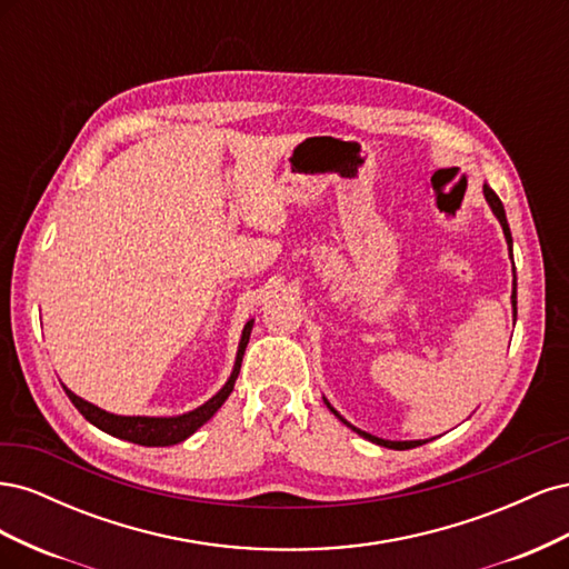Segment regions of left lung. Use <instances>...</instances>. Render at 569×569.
<instances>
[{"instance_id":"obj_1","label":"left lung","mask_w":569,"mask_h":569,"mask_svg":"<svg viewBox=\"0 0 569 569\" xmlns=\"http://www.w3.org/2000/svg\"><path fill=\"white\" fill-rule=\"evenodd\" d=\"M485 197H487V201H489V206H491V211L496 213L498 222H501V228H503V234H506V239H508V244H512V237H510V228H508V220H506V211H503L501 199L496 197V192H493V189H491L489 184H485ZM510 256H512V253H510ZM512 308H515V316H518V291H515V287H512ZM327 408H330L339 420H343L330 403H327ZM343 422H347V420H343ZM347 425H349V422H347ZM349 427H351V425H349ZM351 429H353V432H358L360 437L370 439L372 443H380V446H385V449H396V451L416 449V446H422V443H425V441H387V439H380V437H372V435H368V432H360V429H356V427H351Z\"/></svg>"}]
</instances>
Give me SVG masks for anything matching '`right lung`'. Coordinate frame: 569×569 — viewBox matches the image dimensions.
Listing matches in <instances>:
<instances>
[{
    "label": "right lung",
    "instance_id": "1",
    "mask_svg": "<svg viewBox=\"0 0 569 569\" xmlns=\"http://www.w3.org/2000/svg\"><path fill=\"white\" fill-rule=\"evenodd\" d=\"M251 327L253 322L249 320L244 332H242V341H239V351H237V363L234 370L230 375L228 385L222 387L211 401H206L201 408L187 412V416H178V418H123V416H113V412L101 410L88 401H82L80 396H76L73 391L66 393L68 399L73 401V406L82 412L84 420H90L94 427L104 429V432L118 437V439H126L132 443H140V446H170V443H180L184 441L189 435H194L197 429L213 418V412L226 403L228 396L234 389V380L239 375V366H242V356L247 351V343H249V335H251Z\"/></svg>",
    "mask_w": 569,
    "mask_h": 569
}]
</instances>
